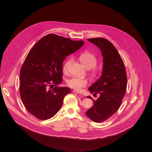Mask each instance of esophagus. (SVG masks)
<instances>
[{"instance_id":"obj_1","label":"esophagus","mask_w":152,"mask_h":152,"mask_svg":"<svg viewBox=\"0 0 152 152\" xmlns=\"http://www.w3.org/2000/svg\"><path fill=\"white\" fill-rule=\"evenodd\" d=\"M74 93H75V94H81V93H80V91H77V90H73V91Z\"/></svg>"}]
</instances>
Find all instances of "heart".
I'll return each mask as SVG.
<instances>
[{
  "label": "heart",
  "instance_id": "heart-1",
  "mask_svg": "<svg viewBox=\"0 0 152 152\" xmlns=\"http://www.w3.org/2000/svg\"><path fill=\"white\" fill-rule=\"evenodd\" d=\"M79 59L82 63L84 65V66L88 69H91L94 68L97 64V60L94 55L90 52H84L82 53L80 56ZM73 60V57H70L64 63L63 66V71L64 73H67L68 71L69 67L70 64L72 62ZM91 76L94 78L98 77L100 75V72L98 70L94 69L91 73ZM88 81L86 79L73 77L70 79H69L67 82V85L69 87L75 89L76 90H79L80 88L85 87L87 85Z\"/></svg>",
  "mask_w": 152,
  "mask_h": 152
}]
</instances>
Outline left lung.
<instances>
[{"mask_svg":"<svg viewBox=\"0 0 152 152\" xmlns=\"http://www.w3.org/2000/svg\"><path fill=\"white\" fill-rule=\"evenodd\" d=\"M100 48L103 56L101 77L88 88L91 93L100 94L94 105L85 113L91 120L100 123L110 118L120 108L127 86V75L123 61L114 46L103 38L88 39Z\"/></svg>","mask_w":152,"mask_h":152,"instance_id":"left-lung-1","label":"left lung"}]
</instances>
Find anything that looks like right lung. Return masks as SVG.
I'll return each mask as SVG.
<instances>
[{
    "label": "right lung",
    "mask_w": 152,
    "mask_h": 152,
    "mask_svg": "<svg viewBox=\"0 0 152 152\" xmlns=\"http://www.w3.org/2000/svg\"><path fill=\"white\" fill-rule=\"evenodd\" d=\"M83 42L48 34L28 54L20 70L19 90L26 109L37 118L53 117L61 108L64 97L71 93L70 88L58 86L62 81V62Z\"/></svg>",
    "instance_id": "obj_1"
}]
</instances>
